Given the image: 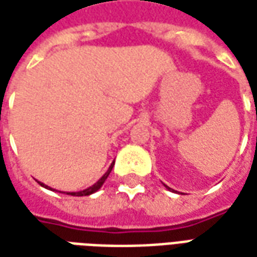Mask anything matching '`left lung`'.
I'll list each match as a JSON object with an SVG mask.
<instances>
[{
    "mask_svg": "<svg viewBox=\"0 0 257 257\" xmlns=\"http://www.w3.org/2000/svg\"><path fill=\"white\" fill-rule=\"evenodd\" d=\"M165 187H166V185H165ZM167 188V189H170V188H169V187H166Z\"/></svg>",
    "mask_w": 257,
    "mask_h": 257,
    "instance_id": "8db88e82",
    "label": "left lung"
}]
</instances>
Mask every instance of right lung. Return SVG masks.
I'll list each match as a JSON object with an SVG mask.
<instances>
[{
	"label": "right lung",
	"mask_w": 257,
	"mask_h": 257,
	"mask_svg": "<svg viewBox=\"0 0 257 257\" xmlns=\"http://www.w3.org/2000/svg\"><path fill=\"white\" fill-rule=\"evenodd\" d=\"M114 166V162L110 165V167L107 169V172L104 173L103 176L100 177L98 181L95 182L94 185H91V187H88L87 189H83V191H79V192H66V195H70V196H90V195H92V193H95L96 191H99L100 187L103 185V182L106 181V178L109 177V174L111 173V169H113ZM39 184H41V187L46 188V189H50V191H56V189H53V188H50L49 185H45L43 182L38 181ZM61 193H65V192H61Z\"/></svg>",
	"instance_id": "right-lung-1"
}]
</instances>
